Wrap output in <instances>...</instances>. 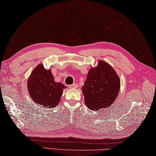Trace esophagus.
Returning a JSON list of instances; mask_svg holds the SVG:
<instances>
[{
	"mask_svg": "<svg viewBox=\"0 0 156 156\" xmlns=\"http://www.w3.org/2000/svg\"><path fill=\"white\" fill-rule=\"evenodd\" d=\"M69 87L70 88H76L78 87V85L77 84L74 83V84H71V85H69Z\"/></svg>",
	"mask_w": 156,
	"mask_h": 156,
	"instance_id": "1",
	"label": "esophagus"
}]
</instances>
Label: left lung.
<instances>
[{"label":"left lung","mask_w":156,"mask_h":156,"mask_svg":"<svg viewBox=\"0 0 156 156\" xmlns=\"http://www.w3.org/2000/svg\"><path fill=\"white\" fill-rule=\"evenodd\" d=\"M119 89L120 80L114 69L104 61H99L97 67L89 70L82 87L85 104L92 111L110 107Z\"/></svg>","instance_id":"obj_1"}]
</instances>
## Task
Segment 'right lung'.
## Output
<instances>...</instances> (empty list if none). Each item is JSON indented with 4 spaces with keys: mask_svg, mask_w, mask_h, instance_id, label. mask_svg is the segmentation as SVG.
Wrapping results in <instances>:
<instances>
[{
    "mask_svg": "<svg viewBox=\"0 0 156 156\" xmlns=\"http://www.w3.org/2000/svg\"><path fill=\"white\" fill-rule=\"evenodd\" d=\"M28 91L33 101L46 108H54L58 105L66 88L61 82H55L50 69L47 70L42 64L38 65L29 76Z\"/></svg>",
    "mask_w": 156,
    "mask_h": 156,
    "instance_id": "obj_1",
    "label": "right lung"
}]
</instances>
